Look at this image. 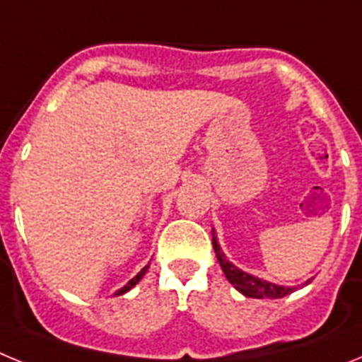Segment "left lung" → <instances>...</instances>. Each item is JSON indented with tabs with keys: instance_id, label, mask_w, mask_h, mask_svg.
Returning <instances> with one entry per match:
<instances>
[{
	"instance_id": "1",
	"label": "left lung",
	"mask_w": 362,
	"mask_h": 362,
	"mask_svg": "<svg viewBox=\"0 0 362 362\" xmlns=\"http://www.w3.org/2000/svg\"><path fill=\"white\" fill-rule=\"evenodd\" d=\"M214 245V252L217 255V261H219L221 268L225 272L226 279L246 297H254V299H281V297L288 296V293L293 292V288L290 286H279V284L268 283V281L259 279V277L250 276V274H246V272L239 270V268L233 267L230 263L228 259L225 257L223 250H221V246L217 245V239H212Z\"/></svg>"
}]
</instances>
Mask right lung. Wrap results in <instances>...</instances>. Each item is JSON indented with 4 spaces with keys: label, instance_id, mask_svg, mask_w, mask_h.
<instances>
[{
    "label": "right lung",
    "instance_id": "1",
    "mask_svg": "<svg viewBox=\"0 0 362 362\" xmlns=\"http://www.w3.org/2000/svg\"><path fill=\"white\" fill-rule=\"evenodd\" d=\"M146 270H148V267H145V268H143V270H141V272H139V274H137V276H136V277H134V279H130V281H129V283L124 284L123 288H121V290H117V292H116V296H121V293H124V292H129V290H130V288H132L134 284H137V283H139V281H141V277H143V276H145V272H146Z\"/></svg>",
    "mask_w": 362,
    "mask_h": 362
}]
</instances>
